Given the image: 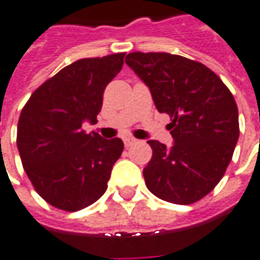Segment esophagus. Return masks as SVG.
Segmentation results:
<instances>
[{
    "label": "esophagus",
    "mask_w": 260,
    "mask_h": 260,
    "mask_svg": "<svg viewBox=\"0 0 260 260\" xmlns=\"http://www.w3.org/2000/svg\"><path fill=\"white\" fill-rule=\"evenodd\" d=\"M135 142H136L135 138H125L124 139V145L126 146V148H129L131 145H134Z\"/></svg>",
    "instance_id": "1"
}]
</instances>
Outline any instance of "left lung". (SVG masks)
I'll return each mask as SVG.
<instances>
[{"label":"left lung","mask_w":260,"mask_h":260,"mask_svg":"<svg viewBox=\"0 0 260 260\" xmlns=\"http://www.w3.org/2000/svg\"><path fill=\"white\" fill-rule=\"evenodd\" d=\"M125 63L172 119V146L148 142L153 155L143 169L146 186L169 203L199 201L222 179L239 138L231 91L208 67L177 54L134 52Z\"/></svg>","instance_id":"1"}]
</instances>
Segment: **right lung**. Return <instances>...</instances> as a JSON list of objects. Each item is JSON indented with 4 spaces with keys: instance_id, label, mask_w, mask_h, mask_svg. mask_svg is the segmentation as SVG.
I'll return each mask as SVG.
<instances>
[{
    "instance_id": "add662e5",
    "label": "right lung",
    "mask_w": 260,
    "mask_h": 260,
    "mask_svg": "<svg viewBox=\"0 0 260 260\" xmlns=\"http://www.w3.org/2000/svg\"><path fill=\"white\" fill-rule=\"evenodd\" d=\"M124 56L74 61L45 81L23 107L16 145L29 180L50 206L79 211L107 190L124 142L86 134L81 125L97 122L105 87L121 72Z\"/></svg>"
}]
</instances>
